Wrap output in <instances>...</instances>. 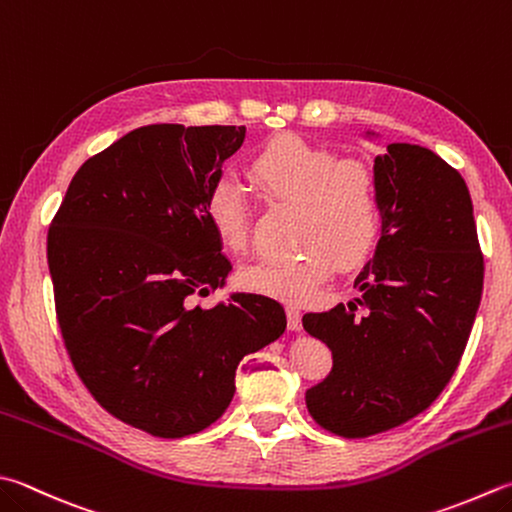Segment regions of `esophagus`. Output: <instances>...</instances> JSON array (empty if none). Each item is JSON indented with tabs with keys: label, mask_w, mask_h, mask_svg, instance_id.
Returning <instances> with one entry per match:
<instances>
[{
	"label": "esophagus",
	"mask_w": 512,
	"mask_h": 512,
	"mask_svg": "<svg viewBox=\"0 0 512 512\" xmlns=\"http://www.w3.org/2000/svg\"><path fill=\"white\" fill-rule=\"evenodd\" d=\"M301 325H303V321H301V310H298L296 305H287V327L289 330H301Z\"/></svg>",
	"instance_id": "1"
}]
</instances>
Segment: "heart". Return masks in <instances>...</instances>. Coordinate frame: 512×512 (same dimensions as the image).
<instances>
[{
    "mask_svg": "<svg viewBox=\"0 0 512 512\" xmlns=\"http://www.w3.org/2000/svg\"><path fill=\"white\" fill-rule=\"evenodd\" d=\"M249 176L274 200L301 205V254L258 258L240 272L252 292L305 303L330 281L336 265L363 263L381 231L379 173L368 158L339 153L294 133L276 136L247 165ZM220 245L243 252L249 243V205L236 180H218L205 205Z\"/></svg>",
    "mask_w": 512,
    "mask_h": 512,
    "instance_id": "heart-1",
    "label": "heart"
}]
</instances>
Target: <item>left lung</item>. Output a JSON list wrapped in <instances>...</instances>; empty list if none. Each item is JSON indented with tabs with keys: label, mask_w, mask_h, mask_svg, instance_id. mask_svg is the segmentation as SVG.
Masks as SVG:
<instances>
[{
	"label": "left lung",
	"mask_w": 512,
	"mask_h": 512,
	"mask_svg": "<svg viewBox=\"0 0 512 512\" xmlns=\"http://www.w3.org/2000/svg\"><path fill=\"white\" fill-rule=\"evenodd\" d=\"M374 167L381 238L356 276V296L303 316L307 334L332 350V372L305 392L307 410L347 439L379 435L432 406L466 350L484 287L461 173L408 142L388 144Z\"/></svg>",
	"instance_id": "1"
}]
</instances>
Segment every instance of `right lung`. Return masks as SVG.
Instances as JSON below:
<instances>
[{
    "label": "right lung",
    "instance_id": "add662e5",
    "mask_svg": "<svg viewBox=\"0 0 512 512\" xmlns=\"http://www.w3.org/2000/svg\"><path fill=\"white\" fill-rule=\"evenodd\" d=\"M245 127L149 124L77 169L48 229L55 312L75 372L115 419L180 439L234 399L243 356L287 318L260 294L194 307L231 263L205 205Z\"/></svg>",
    "mask_w": 512,
    "mask_h": 512
}]
</instances>
